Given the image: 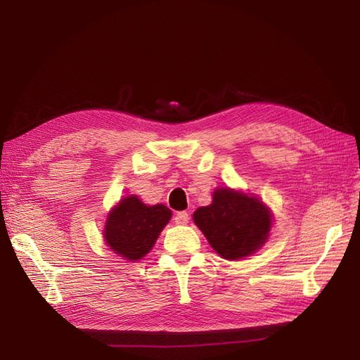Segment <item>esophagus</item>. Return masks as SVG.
Masks as SVG:
<instances>
[{
  "label": "esophagus",
  "instance_id": "1",
  "mask_svg": "<svg viewBox=\"0 0 360 360\" xmlns=\"http://www.w3.org/2000/svg\"><path fill=\"white\" fill-rule=\"evenodd\" d=\"M174 222L177 225H186L189 222V214L186 212H179L176 216H174Z\"/></svg>",
  "mask_w": 360,
  "mask_h": 360
}]
</instances>
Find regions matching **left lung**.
<instances>
[{
	"label": "left lung",
	"mask_w": 360,
	"mask_h": 360,
	"mask_svg": "<svg viewBox=\"0 0 360 360\" xmlns=\"http://www.w3.org/2000/svg\"><path fill=\"white\" fill-rule=\"evenodd\" d=\"M193 222L222 258L240 259L267 242L274 216L257 197L217 188L212 204L195 210Z\"/></svg>",
	"instance_id": "8db88e82"
}]
</instances>
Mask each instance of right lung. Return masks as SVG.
I'll use <instances>...</instances> for the list:
<instances>
[{"instance_id":"1","label":"right lung","mask_w":360,"mask_h":360,"mask_svg":"<svg viewBox=\"0 0 360 360\" xmlns=\"http://www.w3.org/2000/svg\"><path fill=\"white\" fill-rule=\"evenodd\" d=\"M171 214L167 205H147L136 195H129L108 213L105 243L120 257L141 259L155 246Z\"/></svg>"}]
</instances>
